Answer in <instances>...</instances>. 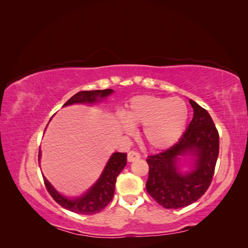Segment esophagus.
<instances>
[{
    "instance_id": "1",
    "label": "esophagus",
    "mask_w": 248,
    "mask_h": 248,
    "mask_svg": "<svg viewBox=\"0 0 248 248\" xmlns=\"http://www.w3.org/2000/svg\"><path fill=\"white\" fill-rule=\"evenodd\" d=\"M140 158V154L138 153L137 151H130L127 155V159H128L129 162H132L134 160H138Z\"/></svg>"
}]
</instances>
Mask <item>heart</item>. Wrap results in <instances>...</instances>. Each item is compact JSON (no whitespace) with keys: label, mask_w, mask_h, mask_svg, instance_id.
Returning a JSON list of instances; mask_svg holds the SVG:
<instances>
[{"label":"heart","mask_w":248,"mask_h":248,"mask_svg":"<svg viewBox=\"0 0 248 248\" xmlns=\"http://www.w3.org/2000/svg\"><path fill=\"white\" fill-rule=\"evenodd\" d=\"M188 119V108L180 98L136 96L127 104L124 115L118 116L121 128L131 133L133 126L144 125L142 136L150 148L166 149L178 140Z\"/></svg>","instance_id":"1"}]
</instances>
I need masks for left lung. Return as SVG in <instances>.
I'll use <instances>...</instances> for the list:
<instances>
[{"instance_id":"obj_1","label":"left lung","mask_w":248,"mask_h":248,"mask_svg":"<svg viewBox=\"0 0 248 248\" xmlns=\"http://www.w3.org/2000/svg\"><path fill=\"white\" fill-rule=\"evenodd\" d=\"M193 118L178 142L148 157V193L167 209L183 208L197 202L211 184L219 152V136L209 112L189 99ZM193 157V167L182 172V155Z\"/></svg>"}]
</instances>
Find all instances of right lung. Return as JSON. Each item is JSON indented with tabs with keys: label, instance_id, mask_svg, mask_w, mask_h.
Returning a JSON list of instances; mask_svg holds the SVG:
<instances>
[{
	"label": "right lung",
	"instance_id": "add662e5",
	"mask_svg": "<svg viewBox=\"0 0 248 248\" xmlns=\"http://www.w3.org/2000/svg\"><path fill=\"white\" fill-rule=\"evenodd\" d=\"M114 90H94V91H80L73 95L71 98L67 101L63 107L71 106V104H93L96 102L102 101L109 96ZM41 151L39 149L38 160H40ZM127 163V154L126 153H112L107 163L106 168L99 179L97 180L93 186L78 198H68L57 191L48 180L44 177V184L51 198L54 199L60 206L69 210L71 212L82 214V215H91L98 213L102 209L106 208L109 202L111 201L115 193V184L117 177L120 172L125 168Z\"/></svg>",
	"mask_w": 248,
	"mask_h": 248
}]
</instances>
